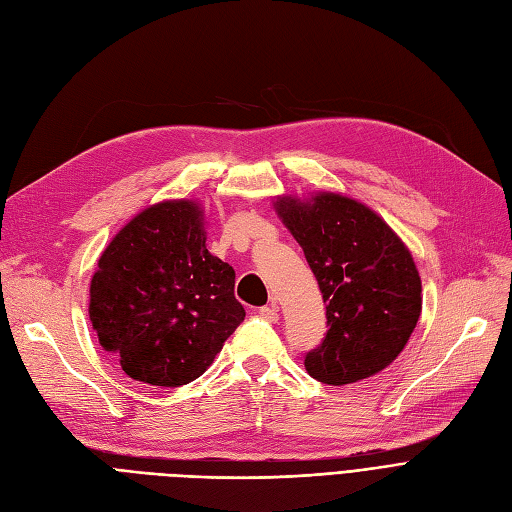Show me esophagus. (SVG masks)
Here are the masks:
<instances>
[{
  "instance_id": "obj_1",
  "label": "esophagus",
  "mask_w": 512,
  "mask_h": 512,
  "mask_svg": "<svg viewBox=\"0 0 512 512\" xmlns=\"http://www.w3.org/2000/svg\"><path fill=\"white\" fill-rule=\"evenodd\" d=\"M258 314L262 316V319H267V321H278V319H280L278 306H275V303H269V306L260 308V310H258Z\"/></svg>"
}]
</instances>
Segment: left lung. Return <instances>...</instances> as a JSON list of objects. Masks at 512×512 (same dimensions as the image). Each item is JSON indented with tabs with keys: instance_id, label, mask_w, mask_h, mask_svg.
I'll use <instances>...</instances> for the list:
<instances>
[{
	"instance_id": "left-lung-1",
	"label": "left lung",
	"mask_w": 512,
	"mask_h": 512,
	"mask_svg": "<svg viewBox=\"0 0 512 512\" xmlns=\"http://www.w3.org/2000/svg\"><path fill=\"white\" fill-rule=\"evenodd\" d=\"M301 245L327 303V334L306 370L347 385L390 366L416 329L422 282L407 245L366 204L321 191L273 202Z\"/></svg>"
}]
</instances>
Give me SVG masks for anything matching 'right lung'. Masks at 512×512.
<instances>
[{"instance_id": "add662e5", "label": "right lung", "mask_w": 512, "mask_h": 512, "mask_svg": "<svg viewBox=\"0 0 512 512\" xmlns=\"http://www.w3.org/2000/svg\"><path fill=\"white\" fill-rule=\"evenodd\" d=\"M88 312L122 370L163 388L198 379L245 319L234 269L206 250L191 200L148 206L116 234L92 275Z\"/></svg>"}]
</instances>
